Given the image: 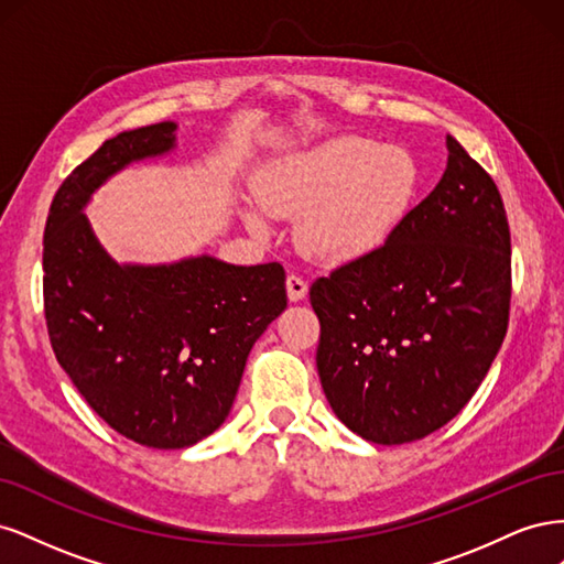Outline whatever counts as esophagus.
I'll return each mask as SVG.
<instances>
[{"label": "esophagus", "mask_w": 564, "mask_h": 564, "mask_svg": "<svg viewBox=\"0 0 564 564\" xmlns=\"http://www.w3.org/2000/svg\"><path fill=\"white\" fill-rule=\"evenodd\" d=\"M305 294H308V282H305L299 275H289L286 278V296H289V301L296 303V301L305 299Z\"/></svg>", "instance_id": "1"}]
</instances>
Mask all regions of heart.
Returning <instances> with one entry per match:
<instances>
[{"mask_svg":"<svg viewBox=\"0 0 564 564\" xmlns=\"http://www.w3.org/2000/svg\"><path fill=\"white\" fill-rule=\"evenodd\" d=\"M421 169L402 145L338 135L265 166L256 199L270 216L299 218L296 245L327 265L362 261L400 228L419 193ZM247 207V228L265 237L268 218Z\"/></svg>","mask_w":564,"mask_h":564,"instance_id":"1","label":"heart"}]
</instances>
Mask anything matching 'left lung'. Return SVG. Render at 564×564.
<instances>
[{
	"instance_id": "obj_1",
	"label": "left lung",
	"mask_w": 564,
	"mask_h": 564,
	"mask_svg": "<svg viewBox=\"0 0 564 564\" xmlns=\"http://www.w3.org/2000/svg\"><path fill=\"white\" fill-rule=\"evenodd\" d=\"M447 150L435 191L390 240L311 286L322 390L338 421L373 445H404L449 423L508 329L499 187L452 135Z\"/></svg>"
}]
</instances>
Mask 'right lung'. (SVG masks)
I'll return each instance as SVG.
<instances>
[{
    "label": "right lung",
    "mask_w": 564,
    "mask_h": 564,
    "mask_svg": "<svg viewBox=\"0 0 564 564\" xmlns=\"http://www.w3.org/2000/svg\"><path fill=\"white\" fill-rule=\"evenodd\" d=\"M176 122L117 133L63 181L44 230L51 346L110 429L152 449H183L228 419L247 357L286 308L280 263L232 265L209 253L117 263L87 204L133 162L176 148Z\"/></svg>",
    "instance_id": "1"
}]
</instances>
